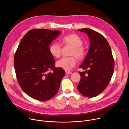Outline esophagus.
Returning a JSON list of instances; mask_svg holds the SVG:
<instances>
[{"label":"esophagus","mask_w":129,"mask_h":129,"mask_svg":"<svg viewBox=\"0 0 129 129\" xmlns=\"http://www.w3.org/2000/svg\"><path fill=\"white\" fill-rule=\"evenodd\" d=\"M72 72L70 71H66V75H68V74H71Z\"/></svg>","instance_id":"obj_1"}]
</instances>
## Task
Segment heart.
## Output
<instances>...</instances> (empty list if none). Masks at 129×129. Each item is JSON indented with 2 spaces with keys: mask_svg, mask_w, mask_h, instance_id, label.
<instances>
[{
  "mask_svg": "<svg viewBox=\"0 0 129 129\" xmlns=\"http://www.w3.org/2000/svg\"><path fill=\"white\" fill-rule=\"evenodd\" d=\"M61 42L64 45H70L72 47L70 54L75 56L78 60H82L85 56L86 51L82 46L83 42L80 36L76 34H69L62 37ZM49 52L55 58H59L61 56L62 46L58 43H53L49 46ZM77 62V59L74 56L64 57L57 62L58 67L65 70H71L74 67Z\"/></svg>",
  "mask_w": 129,
  "mask_h": 129,
  "instance_id": "obj_1",
  "label": "heart"
}]
</instances>
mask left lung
Masks as SVG:
<instances>
[{
	"mask_svg": "<svg viewBox=\"0 0 129 129\" xmlns=\"http://www.w3.org/2000/svg\"><path fill=\"white\" fill-rule=\"evenodd\" d=\"M79 31L87 34L90 40V47L79 71L81 80L77 86L85 96L93 98L106 89L111 79L114 69V60L111 48L106 38L100 33L89 28Z\"/></svg>",
	"mask_w": 129,
	"mask_h": 129,
	"instance_id": "1",
	"label": "left lung"
}]
</instances>
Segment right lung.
<instances>
[{
	"label": "right lung",
	"mask_w": 129,
	"mask_h": 129,
	"mask_svg": "<svg viewBox=\"0 0 129 129\" xmlns=\"http://www.w3.org/2000/svg\"><path fill=\"white\" fill-rule=\"evenodd\" d=\"M61 34L58 30L33 29L21 39L15 53L14 64L17 81L24 92L38 101L56 95L65 75L55 67L49 45Z\"/></svg>",
	"instance_id": "add662e5"
}]
</instances>
